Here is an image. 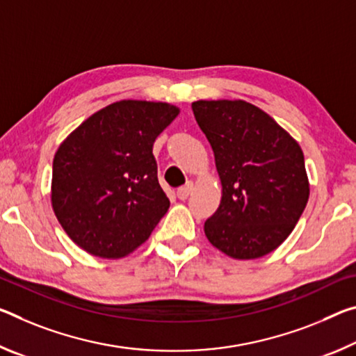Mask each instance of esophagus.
I'll return each mask as SVG.
<instances>
[{"mask_svg": "<svg viewBox=\"0 0 356 356\" xmlns=\"http://www.w3.org/2000/svg\"><path fill=\"white\" fill-rule=\"evenodd\" d=\"M191 191H193V182H187V184L184 185V187H180L177 190V198L182 200V201L187 200Z\"/></svg>", "mask_w": 356, "mask_h": 356, "instance_id": "1", "label": "esophagus"}]
</instances>
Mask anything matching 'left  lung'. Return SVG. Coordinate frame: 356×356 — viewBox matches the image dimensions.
<instances>
[{
  "instance_id": "1",
  "label": "left lung",
  "mask_w": 356,
  "mask_h": 356,
  "mask_svg": "<svg viewBox=\"0 0 356 356\" xmlns=\"http://www.w3.org/2000/svg\"><path fill=\"white\" fill-rule=\"evenodd\" d=\"M191 107L222 184L220 206L204 223L206 238L234 259L268 255L289 238L307 204L300 144L244 99H200Z\"/></svg>"
}]
</instances>
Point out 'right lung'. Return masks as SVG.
<instances>
[{
  "label": "right lung",
  "mask_w": 356,
  "mask_h": 356,
  "mask_svg": "<svg viewBox=\"0 0 356 356\" xmlns=\"http://www.w3.org/2000/svg\"><path fill=\"white\" fill-rule=\"evenodd\" d=\"M179 112L161 101H117L83 120L56 149L50 201L82 250L117 259L149 239L169 209L152 147Z\"/></svg>",
  "instance_id": "obj_1"
}]
</instances>
